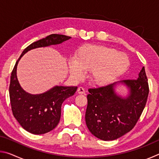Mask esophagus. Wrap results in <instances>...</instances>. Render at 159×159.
<instances>
[{"instance_id": "obj_1", "label": "esophagus", "mask_w": 159, "mask_h": 159, "mask_svg": "<svg viewBox=\"0 0 159 159\" xmlns=\"http://www.w3.org/2000/svg\"><path fill=\"white\" fill-rule=\"evenodd\" d=\"M78 93L79 94H85V90L83 87H79L78 88Z\"/></svg>"}]
</instances>
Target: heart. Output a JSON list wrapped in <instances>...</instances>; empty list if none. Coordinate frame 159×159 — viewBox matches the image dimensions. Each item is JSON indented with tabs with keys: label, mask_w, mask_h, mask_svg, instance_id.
<instances>
[{
	"label": "heart",
	"mask_w": 159,
	"mask_h": 159,
	"mask_svg": "<svg viewBox=\"0 0 159 159\" xmlns=\"http://www.w3.org/2000/svg\"><path fill=\"white\" fill-rule=\"evenodd\" d=\"M128 55L114 48L102 45H84L78 48L74 60L69 62L70 74L81 79L84 71H89L90 81L98 86L109 85L128 69Z\"/></svg>",
	"instance_id": "b5f03b06"
}]
</instances>
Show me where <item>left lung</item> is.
Returning a JSON list of instances; mask_svg holds the SVG:
<instances>
[{
	"label": "left lung",
	"mask_w": 159,
	"mask_h": 159,
	"mask_svg": "<svg viewBox=\"0 0 159 159\" xmlns=\"http://www.w3.org/2000/svg\"><path fill=\"white\" fill-rule=\"evenodd\" d=\"M118 82L129 88V95L123 98L115 92ZM149 84L142 67L138 79L124 80L111 85L88 89L85 123L96 138L114 140L130 132L136 125L147 103Z\"/></svg>",
	"instance_id": "1"
}]
</instances>
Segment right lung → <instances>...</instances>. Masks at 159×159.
<instances>
[{"instance_id":"right-lung-1","label":"right lung","mask_w":159,"mask_h":159,"mask_svg":"<svg viewBox=\"0 0 159 159\" xmlns=\"http://www.w3.org/2000/svg\"><path fill=\"white\" fill-rule=\"evenodd\" d=\"M71 39L61 34H51L26 47L16 61L9 87L13 116L25 130L34 134H45L53 130L60 122L61 107L66 98L74 95L76 86H55L47 92L31 95L24 90L17 77V66L21 57L28 51L37 48L60 44Z\"/></svg>"}]
</instances>
